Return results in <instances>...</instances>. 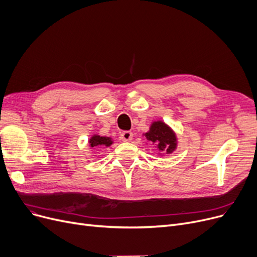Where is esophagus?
I'll return each instance as SVG.
<instances>
[{
	"label": "esophagus",
	"instance_id": "1",
	"mask_svg": "<svg viewBox=\"0 0 257 257\" xmlns=\"http://www.w3.org/2000/svg\"><path fill=\"white\" fill-rule=\"evenodd\" d=\"M120 138H121L122 141L128 142V141H131V140L133 139V133H132V132H128V131H125V132H123V133L121 134Z\"/></svg>",
	"mask_w": 257,
	"mask_h": 257
}]
</instances>
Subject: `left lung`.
<instances>
[{"mask_svg":"<svg viewBox=\"0 0 257 257\" xmlns=\"http://www.w3.org/2000/svg\"><path fill=\"white\" fill-rule=\"evenodd\" d=\"M143 135L149 141L155 143L160 152L172 154L177 149L178 141L175 132L161 120L154 121L150 131Z\"/></svg>","mask_w":257,"mask_h":257,"instance_id":"obj_1","label":"left lung"}]
</instances>
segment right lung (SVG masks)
I'll return each instance as SVG.
<instances>
[{"mask_svg":"<svg viewBox=\"0 0 257 257\" xmlns=\"http://www.w3.org/2000/svg\"><path fill=\"white\" fill-rule=\"evenodd\" d=\"M113 144L112 138L109 137H104V136H99V135H93L90 140H89V145L90 148H99V146H111Z\"/></svg>","mask_w":257,"mask_h":257,"instance_id":"obj_1","label":"right lung"}]
</instances>
